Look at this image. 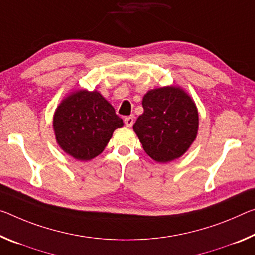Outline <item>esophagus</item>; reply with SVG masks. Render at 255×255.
<instances>
[{
	"instance_id": "obj_1",
	"label": "esophagus",
	"mask_w": 255,
	"mask_h": 255,
	"mask_svg": "<svg viewBox=\"0 0 255 255\" xmlns=\"http://www.w3.org/2000/svg\"><path fill=\"white\" fill-rule=\"evenodd\" d=\"M125 125H126L127 127H131L132 125H134V116H129L125 118Z\"/></svg>"
}]
</instances>
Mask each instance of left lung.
I'll list each match as a JSON object with an SVG mask.
<instances>
[{"mask_svg": "<svg viewBox=\"0 0 255 255\" xmlns=\"http://www.w3.org/2000/svg\"><path fill=\"white\" fill-rule=\"evenodd\" d=\"M144 112L134 124L144 151L156 162L178 159L195 140L199 112L187 93L177 86L148 91L143 98Z\"/></svg>", "mask_w": 255, "mask_h": 255, "instance_id": "left-lung-1", "label": "left lung"}]
</instances>
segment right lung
<instances>
[{"instance_id":"1","label":"right lung","mask_w":255,"mask_h":255,"mask_svg":"<svg viewBox=\"0 0 255 255\" xmlns=\"http://www.w3.org/2000/svg\"><path fill=\"white\" fill-rule=\"evenodd\" d=\"M123 119L98 91L71 93L56 108L53 129L56 143L78 161H88L103 152Z\"/></svg>"}]
</instances>
